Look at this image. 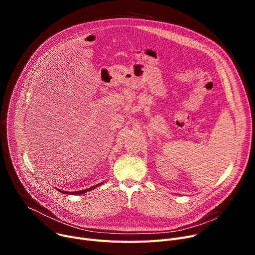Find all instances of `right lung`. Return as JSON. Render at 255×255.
<instances>
[{
	"mask_svg": "<svg viewBox=\"0 0 255 255\" xmlns=\"http://www.w3.org/2000/svg\"><path fill=\"white\" fill-rule=\"evenodd\" d=\"M99 185H101V184H97V185H95V186H93V187H91V188H88V189H85V190H80V191H75V192H66V191H63V190H59L61 193H64V194H72V195H79V194H84V193H86V192H88V191H91V190H93V189H95V188H97V187L99 186Z\"/></svg>",
	"mask_w": 255,
	"mask_h": 255,
	"instance_id": "obj_1",
	"label": "right lung"
}]
</instances>
